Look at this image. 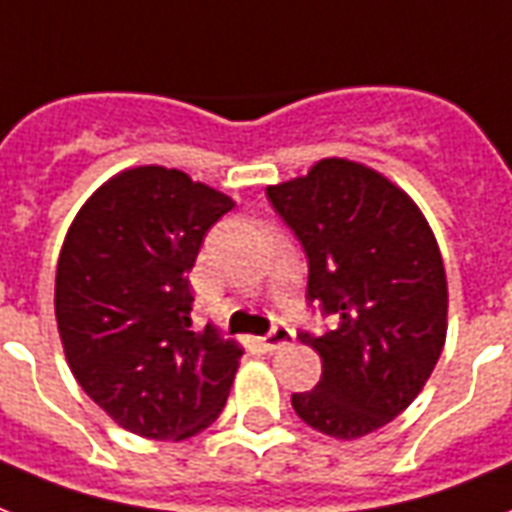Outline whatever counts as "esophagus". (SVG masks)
I'll use <instances>...</instances> for the list:
<instances>
[{
	"mask_svg": "<svg viewBox=\"0 0 512 512\" xmlns=\"http://www.w3.org/2000/svg\"><path fill=\"white\" fill-rule=\"evenodd\" d=\"M292 341H295V333H292L290 327H273L271 333L260 338V349L276 351V349H282V346H287V343H292Z\"/></svg>",
	"mask_w": 512,
	"mask_h": 512,
	"instance_id": "1",
	"label": "esophagus"
}]
</instances>
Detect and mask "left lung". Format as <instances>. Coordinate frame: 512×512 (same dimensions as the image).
Instances as JSON below:
<instances>
[{"instance_id": "8db88e82", "label": "left lung", "mask_w": 512, "mask_h": 512, "mask_svg": "<svg viewBox=\"0 0 512 512\" xmlns=\"http://www.w3.org/2000/svg\"><path fill=\"white\" fill-rule=\"evenodd\" d=\"M265 195L308 257V303L333 317V330L298 335L322 357V378L292 395V408L330 438L376 432L416 400L446 343L435 233L411 195L346 158Z\"/></svg>"}]
</instances>
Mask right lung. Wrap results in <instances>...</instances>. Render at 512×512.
Returning <instances> with one entry per match:
<instances>
[{"label":"right lung","mask_w":512,"mask_h":512,"mask_svg":"<svg viewBox=\"0 0 512 512\" xmlns=\"http://www.w3.org/2000/svg\"><path fill=\"white\" fill-rule=\"evenodd\" d=\"M233 198L185 171L136 166L83 204L56 268V322L83 392L120 427L185 440L225 408L241 346L193 330L187 273Z\"/></svg>","instance_id":"obj_1"}]
</instances>
